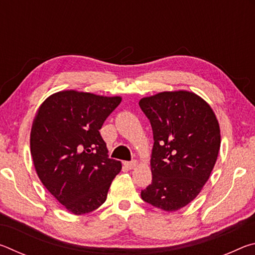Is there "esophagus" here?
<instances>
[{
	"mask_svg": "<svg viewBox=\"0 0 255 255\" xmlns=\"http://www.w3.org/2000/svg\"><path fill=\"white\" fill-rule=\"evenodd\" d=\"M125 166L127 167L128 170H132L135 169V167L137 166V162L136 161H130V162H125Z\"/></svg>",
	"mask_w": 255,
	"mask_h": 255,
	"instance_id": "1",
	"label": "esophagus"
}]
</instances>
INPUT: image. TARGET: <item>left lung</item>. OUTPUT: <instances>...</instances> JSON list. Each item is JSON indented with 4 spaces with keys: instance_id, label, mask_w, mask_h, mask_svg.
<instances>
[{
    "instance_id": "1",
    "label": "left lung",
    "mask_w": 255,
    "mask_h": 255,
    "mask_svg": "<svg viewBox=\"0 0 255 255\" xmlns=\"http://www.w3.org/2000/svg\"><path fill=\"white\" fill-rule=\"evenodd\" d=\"M139 107L154 137L152 183L141 190V199L176 211L195 199L209 179L221 148L218 120L204 99L183 90L143 98Z\"/></svg>"
}]
</instances>
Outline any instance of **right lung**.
<instances>
[{
    "label": "right lung",
    "instance_id": "right-lung-1",
    "mask_svg": "<svg viewBox=\"0 0 255 255\" xmlns=\"http://www.w3.org/2000/svg\"><path fill=\"white\" fill-rule=\"evenodd\" d=\"M122 102L74 90L51 94L41 103L30 132L34 169L45 188L70 213L99 208L122 170L109 158L100 129Z\"/></svg>",
    "mask_w": 255,
    "mask_h": 255
}]
</instances>
